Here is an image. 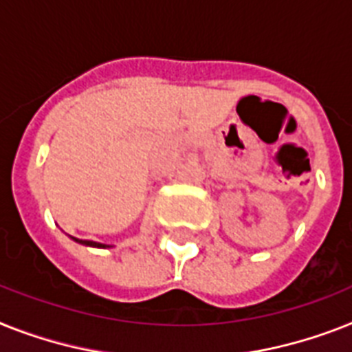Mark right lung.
<instances>
[{
	"label": "right lung",
	"mask_w": 352,
	"mask_h": 352,
	"mask_svg": "<svg viewBox=\"0 0 352 352\" xmlns=\"http://www.w3.org/2000/svg\"><path fill=\"white\" fill-rule=\"evenodd\" d=\"M74 239V236H72ZM76 242H79V244H85V245H94V248H107L104 244H99V242H92V241H81V239H74Z\"/></svg>",
	"instance_id": "obj_1"
}]
</instances>
